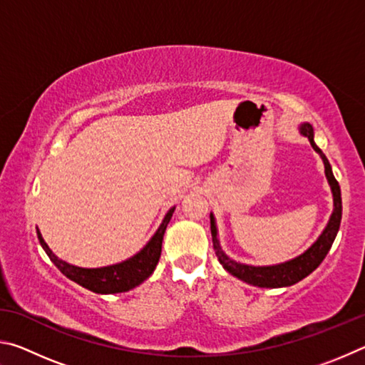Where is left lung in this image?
<instances>
[{
  "label": "left lung",
  "mask_w": 365,
  "mask_h": 365,
  "mask_svg": "<svg viewBox=\"0 0 365 365\" xmlns=\"http://www.w3.org/2000/svg\"><path fill=\"white\" fill-rule=\"evenodd\" d=\"M299 133L307 137L311 141V146L316 150L320 158L324 160L325 165V175L327 180L330 183L331 195H333V212L331 217L327 224L325 230L317 238V242L314 243L311 248L302 252L301 256L292 259V261L277 264V265H248L233 261L228 257L220 248L219 238H217V225H215V219L211 214V233H212V245L215 256H217L219 262L224 265V269L232 274L237 279L243 280L250 285L261 287V288H282V287H292L299 280L306 279L309 274H312L316 270L320 262L324 261L325 256L329 255L333 242H335L336 233L339 230V224H341V191H339V185L336 182L335 175L331 172V165L329 159L325 158L322 150L316 145L314 141V128L311 123H301Z\"/></svg>",
  "instance_id": "1"
}]
</instances>
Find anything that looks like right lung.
<instances>
[{"label": "right lung", "instance_id": "obj_1", "mask_svg": "<svg viewBox=\"0 0 365 365\" xmlns=\"http://www.w3.org/2000/svg\"><path fill=\"white\" fill-rule=\"evenodd\" d=\"M174 211L175 207L169 209L163 224L159 225L156 233L153 235V238L146 243L145 248L140 252H137L133 257L127 259V261L100 269H83L63 261V259H59L48 248V245L45 243V240H43L40 230H36V235H38L41 248L45 250L48 257L51 259V262L63 272L67 279H71L72 282L78 283L80 287L90 289V292L93 293H123L138 287L140 283H143L148 277L153 274V270L156 269L160 257V248H163L164 232L165 228H168V224L170 222Z\"/></svg>", "mask_w": 365, "mask_h": 365}]
</instances>
